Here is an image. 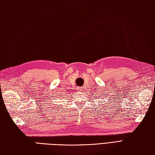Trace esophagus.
Here are the masks:
<instances>
[{
    "label": "esophagus",
    "instance_id": "1",
    "mask_svg": "<svg viewBox=\"0 0 155 155\" xmlns=\"http://www.w3.org/2000/svg\"><path fill=\"white\" fill-rule=\"evenodd\" d=\"M76 89L78 91H83L82 88L81 87H78Z\"/></svg>",
    "mask_w": 155,
    "mask_h": 155
}]
</instances>
